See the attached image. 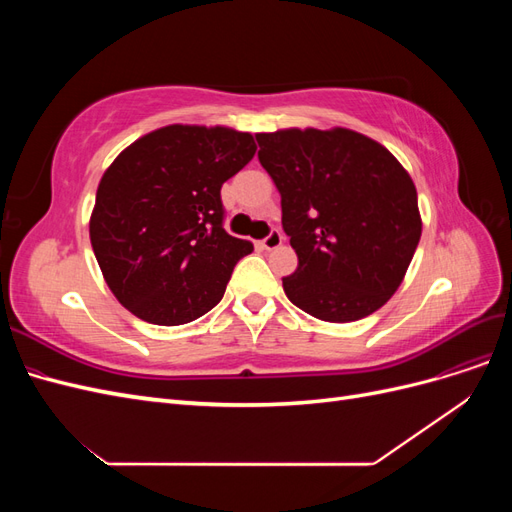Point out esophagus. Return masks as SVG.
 I'll use <instances>...</instances> for the list:
<instances>
[{
  "mask_svg": "<svg viewBox=\"0 0 512 512\" xmlns=\"http://www.w3.org/2000/svg\"><path fill=\"white\" fill-rule=\"evenodd\" d=\"M282 241H284L282 232L277 230V228H273V230L269 232V235L260 241V247H262V250H275V247L282 245Z\"/></svg>",
  "mask_w": 512,
  "mask_h": 512,
  "instance_id": "obj_1",
  "label": "esophagus"
}]
</instances>
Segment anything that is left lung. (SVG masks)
I'll return each mask as SVG.
<instances>
[{"mask_svg":"<svg viewBox=\"0 0 512 512\" xmlns=\"http://www.w3.org/2000/svg\"><path fill=\"white\" fill-rule=\"evenodd\" d=\"M282 196L299 267L286 297L324 322H352L389 301L421 239L414 181L393 153L348 128L256 134Z\"/></svg>","mask_w":512,"mask_h":512,"instance_id":"1","label":"left lung"}]
</instances>
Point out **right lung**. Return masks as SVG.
<instances>
[{
  "label": "right lung",
  "instance_id": "right-lung-1",
  "mask_svg": "<svg viewBox=\"0 0 512 512\" xmlns=\"http://www.w3.org/2000/svg\"><path fill=\"white\" fill-rule=\"evenodd\" d=\"M254 153L250 132L173 123L138 138L104 170L89 239L128 312L177 327L222 301L254 245L224 230L220 190Z\"/></svg>",
  "mask_w": 512,
  "mask_h": 512
}]
</instances>
